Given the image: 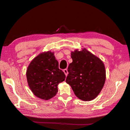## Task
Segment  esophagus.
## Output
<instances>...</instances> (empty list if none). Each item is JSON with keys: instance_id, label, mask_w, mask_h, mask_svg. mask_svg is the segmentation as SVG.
Wrapping results in <instances>:
<instances>
[{"instance_id": "1", "label": "esophagus", "mask_w": 130, "mask_h": 130, "mask_svg": "<svg viewBox=\"0 0 130 130\" xmlns=\"http://www.w3.org/2000/svg\"><path fill=\"white\" fill-rule=\"evenodd\" d=\"M63 72L64 73V74H65V75H66L67 76L68 75V71H67V69H63Z\"/></svg>"}]
</instances>
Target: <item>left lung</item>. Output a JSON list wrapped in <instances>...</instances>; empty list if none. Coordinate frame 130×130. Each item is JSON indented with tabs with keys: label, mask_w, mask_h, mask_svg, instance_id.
<instances>
[{
	"label": "left lung",
	"mask_w": 130,
	"mask_h": 130,
	"mask_svg": "<svg viewBox=\"0 0 130 130\" xmlns=\"http://www.w3.org/2000/svg\"><path fill=\"white\" fill-rule=\"evenodd\" d=\"M66 78L77 98L83 101L93 100L103 88L106 79L105 66L100 58L87 50L72 52Z\"/></svg>",
	"instance_id": "left-lung-1"
}]
</instances>
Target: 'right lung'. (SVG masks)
<instances>
[{
    "label": "right lung",
    "instance_id": "1",
    "mask_svg": "<svg viewBox=\"0 0 130 130\" xmlns=\"http://www.w3.org/2000/svg\"><path fill=\"white\" fill-rule=\"evenodd\" d=\"M26 77L31 91L39 98L49 100L56 95L59 83L65 80L64 72L58 68L54 53L40 54L31 62Z\"/></svg>",
    "mask_w": 130,
    "mask_h": 130
}]
</instances>
